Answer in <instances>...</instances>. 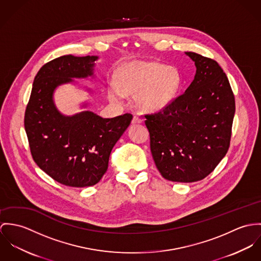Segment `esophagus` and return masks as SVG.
Here are the masks:
<instances>
[{
  "instance_id": "obj_1",
  "label": "esophagus",
  "mask_w": 261,
  "mask_h": 261,
  "mask_svg": "<svg viewBox=\"0 0 261 261\" xmlns=\"http://www.w3.org/2000/svg\"><path fill=\"white\" fill-rule=\"evenodd\" d=\"M142 123V119H140L139 117L134 116L132 119V124H141Z\"/></svg>"
}]
</instances>
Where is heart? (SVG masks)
<instances>
[{
    "mask_svg": "<svg viewBox=\"0 0 261 261\" xmlns=\"http://www.w3.org/2000/svg\"><path fill=\"white\" fill-rule=\"evenodd\" d=\"M183 84L180 71L159 62H132L117 74V85L108 90L110 100L119 102L124 95H137L138 106L148 112H160L170 106Z\"/></svg>",
    "mask_w": 261,
    "mask_h": 261,
    "instance_id": "heart-1",
    "label": "heart"
}]
</instances>
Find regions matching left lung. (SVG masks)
I'll list each match as a JSON object with an SVG mask.
<instances>
[{
    "label": "left lung",
    "mask_w": 261,
    "mask_h": 261,
    "mask_svg": "<svg viewBox=\"0 0 261 261\" xmlns=\"http://www.w3.org/2000/svg\"><path fill=\"white\" fill-rule=\"evenodd\" d=\"M185 54L196 67L193 81L166 109L146 115L145 124L159 172L169 181L188 183L202 180L226 155L235 100L216 61Z\"/></svg>",
    "instance_id": "obj_1"
}]
</instances>
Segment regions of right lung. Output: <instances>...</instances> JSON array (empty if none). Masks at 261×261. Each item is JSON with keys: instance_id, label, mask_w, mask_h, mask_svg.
<instances>
[{"instance_id": "add662e5", "label": "right lung", "mask_w": 261, "mask_h": 261, "mask_svg": "<svg viewBox=\"0 0 261 261\" xmlns=\"http://www.w3.org/2000/svg\"><path fill=\"white\" fill-rule=\"evenodd\" d=\"M98 56L66 55L45 64L37 73L25 113V130L33 159L59 183L88 187L98 183L108 169L111 151L133 116L103 118L86 110L63 114L55 104V91L76 84L74 79H95ZM90 96L91 88L84 87Z\"/></svg>"}]
</instances>
